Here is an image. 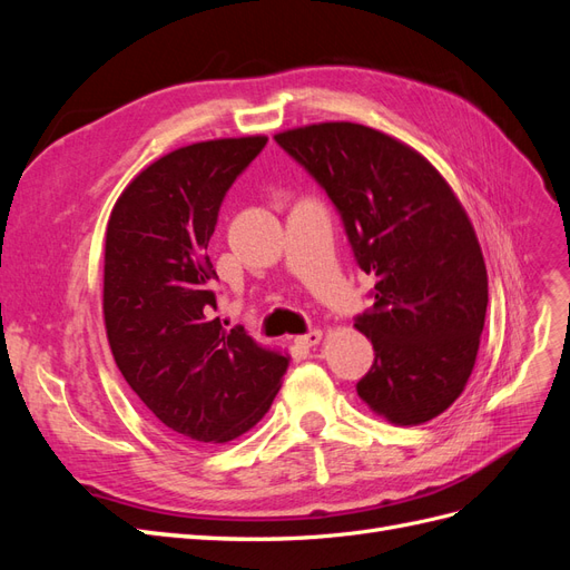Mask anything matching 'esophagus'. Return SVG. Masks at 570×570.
<instances>
[{"instance_id":"esophagus-1","label":"esophagus","mask_w":570,"mask_h":570,"mask_svg":"<svg viewBox=\"0 0 570 570\" xmlns=\"http://www.w3.org/2000/svg\"><path fill=\"white\" fill-rule=\"evenodd\" d=\"M323 340V333L321 331H308L306 335H299L295 342L299 344V347L308 350V347H316V344Z\"/></svg>"}]
</instances>
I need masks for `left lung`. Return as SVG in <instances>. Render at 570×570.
<instances>
[{
    "mask_svg": "<svg viewBox=\"0 0 570 570\" xmlns=\"http://www.w3.org/2000/svg\"><path fill=\"white\" fill-rule=\"evenodd\" d=\"M333 199L356 264L375 275L373 312L354 327L375 350L356 392L394 425L450 409L473 373L488 271L452 185L421 151L350 120L275 135Z\"/></svg>",
    "mask_w": 570,
    "mask_h": 570,
    "instance_id": "1",
    "label": "left lung"
}]
</instances>
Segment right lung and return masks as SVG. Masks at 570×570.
Segmentation results:
<instances>
[{
	"instance_id": "obj_1",
	"label": "right lung",
	"mask_w": 570,
	"mask_h": 570,
	"mask_svg": "<svg viewBox=\"0 0 570 570\" xmlns=\"http://www.w3.org/2000/svg\"><path fill=\"white\" fill-rule=\"evenodd\" d=\"M268 142L218 137L164 154L116 199L105 239V325L126 383L170 433L223 444L266 416L289 354L212 318L206 256L220 202Z\"/></svg>"
}]
</instances>
